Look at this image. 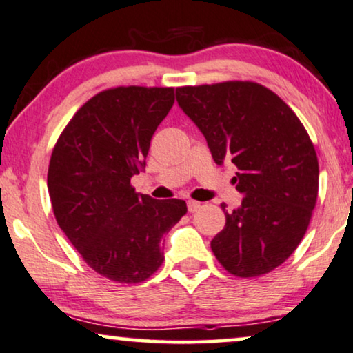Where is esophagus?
Returning a JSON list of instances; mask_svg holds the SVG:
<instances>
[{"label": "esophagus", "instance_id": "1", "mask_svg": "<svg viewBox=\"0 0 353 353\" xmlns=\"http://www.w3.org/2000/svg\"><path fill=\"white\" fill-rule=\"evenodd\" d=\"M201 208V203H198V201H195V200H188L187 201V210H188V212H195V211H198Z\"/></svg>", "mask_w": 353, "mask_h": 353}]
</instances>
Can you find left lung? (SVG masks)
<instances>
[{"mask_svg": "<svg viewBox=\"0 0 353 353\" xmlns=\"http://www.w3.org/2000/svg\"><path fill=\"white\" fill-rule=\"evenodd\" d=\"M217 165L232 161L241 205L225 211L211 250L228 274L265 275L304 238L319 196V158L304 125L274 91L254 81L176 89Z\"/></svg>", "mask_w": 353, "mask_h": 353, "instance_id": "8db88e82", "label": "left lung"}]
</instances>
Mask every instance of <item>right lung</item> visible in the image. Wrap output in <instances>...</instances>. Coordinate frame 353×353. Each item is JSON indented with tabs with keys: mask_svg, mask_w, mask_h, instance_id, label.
<instances>
[{
	"mask_svg": "<svg viewBox=\"0 0 353 353\" xmlns=\"http://www.w3.org/2000/svg\"><path fill=\"white\" fill-rule=\"evenodd\" d=\"M172 103L174 88L105 89L78 108L52 148L48 190L57 224L83 261L115 283L155 274L163 235L187 212L185 201L153 200L131 185Z\"/></svg>",
	"mask_w": 353,
	"mask_h": 353,
	"instance_id": "add662e5",
	"label": "right lung"
}]
</instances>
